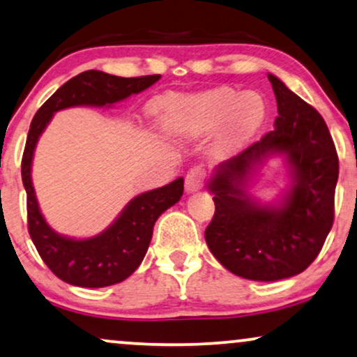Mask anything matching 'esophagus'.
I'll return each mask as SVG.
<instances>
[{
  "label": "esophagus",
  "mask_w": 357,
  "mask_h": 357,
  "mask_svg": "<svg viewBox=\"0 0 357 357\" xmlns=\"http://www.w3.org/2000/svg\"><path fill=\"white\" fill-rule=\"evenodd\" d=\"M205 169H203L202 165H193V167L187 172V175H185V190H187L188 193L200 190L203 187V182H205Z\"/></svg>",
  "instance_id": "obj_1"
}]
</instances>
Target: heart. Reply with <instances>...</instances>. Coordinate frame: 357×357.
Returning <instances> with one entry per match:
<instances>
[{
    "label": "heart",
    "mask_w": 357,
    "mask_h": 357,
    "mask_svg": "<svg viewBox=\"0 0 357 357\" xmlns=\"http://www.w3.org/2000/svg\"><path fill=\"white\" fill-rule=\"evenodd\" d=\"M162 121L180 136H202L223 126L225 142L238 146L261 128L267 103L257 91L229 86L192 96H169L159 103Z\"/></svg>",
    "instance_id": "heart-1"
}]
</instances>
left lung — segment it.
Returning a JSON list of instances; mask_svg holds the SVG:
<instances>
[{"label": "left lung", "mask_w": 357, "mask_h": 357, "mask_svg": "<svg viewBox=\"0 0 357 357\" xmlns=\"http://www.w3.org/2000/svg\"><path fill=\"white\" fill-rule=\"evenodd\" d=\"M275 128L233 159L220 164L210 188L215 215L205 229L213 256L233 274L274 282L297 275L320 254L333 220L340 162L325 119L313 106L269 75ZM284 153L294 185L280 207H262L243 185L254 165Z\"/></svg>", "instance_id": "left-lung-1"}]
</instances>
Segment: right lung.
Instances as JSON below:
<instances>
[{
    "label": "right lung",
    "mask_w": 357,
    "mask_h": 357,
    "mask_svg": "<svg viewBox=\"0 0 357 357\" xmlns=\"http://www.w3.org/2000/svg\"><path fill=\"white\" fill-rule=\"evenodd\" d=\"M159 78L160 75L124 78L100 70L82 72L63 83L32 119L21 162L22 183L27 195V229L45 266L67 284L100 289L128 279L146 256L157 218L182 197L183 178L180 177L165 187L132 198L118 220L98 236L70 239L57 234L45 223L37 205L31 180V164L37 139L55 111L82 105H113L141 93Z\"/></svg>",
    "instance_id": "add662e5"
}]
</instances>
